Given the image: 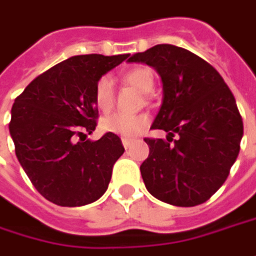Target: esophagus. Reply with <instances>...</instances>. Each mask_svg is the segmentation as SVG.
<instances>
[{
	"label": "esophagus",
	"mask_w": 256,
	"mask_h": 256,
	"mask_svg": "<svg viewBox=\"0 0 256 256\" xmlns=\"http://www.w3.org/2000/svg\"><path fill=\"white\" fill-rule=\"evenodd\" d=\"M122 143H123L124 149H128L133 144V140H130V139H122Z\"/></svg>",
	"instance_id": "obj_1"
}]
</instances>
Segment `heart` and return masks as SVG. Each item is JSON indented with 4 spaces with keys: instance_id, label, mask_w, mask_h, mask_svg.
<instances>
[{
    "instance_id": "1",
    "label": "heart",
    "mask_w": 256,
    "mask_h": 256,
    "mask_svg": "<svg viewBox=\"0 0 256 256\" xmlns=\"http://www.w3.org/2000/svg\"><path fill=\"white\" fill-rule=\"evenodd\" d=\"M124 82L133 86L140 94H149L154 90L155 76L148 68H134L128 70L123 76ZM114 85L110 76H101L96 85L94 102L102 113H107L113 107ZM148 124L146 116H126V114H112L101 120V130L123 138H133L139 134Z\"/></svg>"
}]
</instances>
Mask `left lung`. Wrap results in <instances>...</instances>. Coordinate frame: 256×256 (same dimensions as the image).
<instances>
[{
	"instance_id": "1",
	"label": "left lung",
	"mask_w": 256,
	"mask_h": 256,
	"mask_svg": "<svg viewBox=\"0 0 256 256\" xmlns=\"http://www.w3.org/2000/svg\"><path fill=\"white\" fill-rule=\"evenodd\" d=\"M128 62L152 66L162 81L152 128L168 136L144 139L149 156L140 174L146 190L178 207L207 202L226 181L244 136L232 91L210 64L178 46L156 44Z\"/></svg>"
}]
</instances>
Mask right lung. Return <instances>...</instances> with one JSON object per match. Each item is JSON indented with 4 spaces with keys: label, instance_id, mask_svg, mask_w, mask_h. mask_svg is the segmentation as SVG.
Wrapping results in <instances>:
<instances>
[{
    "label": "right lung",
    "instance_id": "right-lung-1",
    "mask_svg": "<svg viewBox=\"0 0 256 256\" xmlns=\"http://www.w3.org/2000/svg\"><path fill=\"white\" fill-rule=\"evenodd\" d=\"M128 58L80 54L38 75L16 98L10 134L32 184L62 207L94 203L107 191L114 162L124 152L117 134L91 140L98 80Z\"/></svg>",
    "mask_w": 256,
    "mask_h": 256
}]
</instances>
